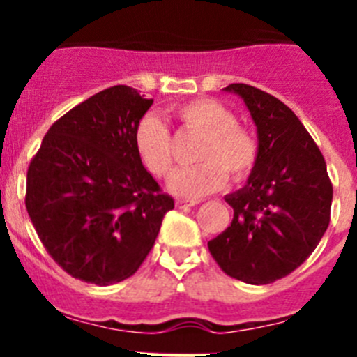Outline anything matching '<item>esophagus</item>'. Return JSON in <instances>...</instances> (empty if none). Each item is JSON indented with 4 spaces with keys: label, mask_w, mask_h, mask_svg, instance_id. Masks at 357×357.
Returning <instances> with one entry per match:
<instances>
[{
    "label": "esophagus",
    "mask_w": 357,
    "mask_h": 357,
    "mask_svg": "<svg viewBox=\"0 0 357 357\" xmlns=\"http://www.w3.org/2000/svg\"><path fill=\"white\" fill-rule=\"evenodd\" d=\"M198 204V200H176V207H178V209H185V207H193V206H197Z\"/></svg>",
    "instance_id": "34e87169"
}]
</instances>
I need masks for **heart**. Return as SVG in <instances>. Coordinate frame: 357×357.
<instances>
[{"label": "heart", "instance_id": "1", "mask_svg": "<svg viewBox=\"0 0 357 357\" xmlns=\"http://www.w3.org/2000/svg\"><path fill=\"white\" fill-rule=\"evenodd\" d=\"M175 116L188 130L204 135L197 150L200 164L181 168L169 176L173 195L197 200L225 185L227 173L241 181L254 169L257 141L248 128L238 125L234 112L216 100H195L176 107ZM135 155L153 176L168 175L172 169V135L155 114H146L134 132Z\"/></svg>", "mask_w": 357, "mask_h": 357}]
</instances>
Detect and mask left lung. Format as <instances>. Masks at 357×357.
<instances>
[{
  "mask_svg": "<svg viewBox=\"0 0 357 357\" xmlns=\"http://www.w3.org/2000/svg\"><path fill=\"white\" fill-rule=\"evenodd\" d=\"M223 91L250 112L257 160L247 184L225 197L232 223L207 245L227 275L270 284L301 266L324 238L333 184L320 148L288 105L247 84Z\"/></svg>",
  "mask_w": 357,
  "mask_h": 357,
  "instance_id": "left-lung-1",
  "label": "left lung"
}]
</instances>
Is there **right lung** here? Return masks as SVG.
Listing matches in <instances>:
<instances>
[{
    "mask_svg": "<svg viewBox=\"0 0 357 357\" xmlns=\"http://www.w3.org/2000/svg\"><path fill=\"white\" fill-rule=\"evenodd\" d=\"M151 103L127 85L109 87L53 123L31 159L28 216L75 279L109 286L134 275L175 207L134 150Z\"/></svg>",
    "mask_w": 357,
    "mask_h": 357,
    "instance_id": "add662e5",
    "label": "right lung"
}]
</instances>
